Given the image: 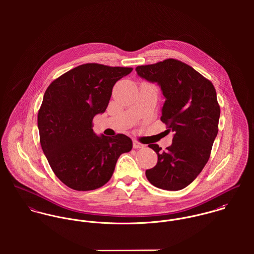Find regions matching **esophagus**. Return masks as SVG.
<instances>
[{
    "mask_svg": "<svg viewBox=\"0 0 254 254\" xmlns=\"http://www.w3.org/2000/svg\"><path fill=\"white\" fill-rule=\"evenodd\" d=\"M133 147L134 148H143V147H145V145L140 143V142H138V141H134L133 142Z\"/></svg>",
    "mask_w": 254,
    "mask_h": 254,
    "instance_id": "obj_1",
    "label": "esophagus"
}]
</instances>
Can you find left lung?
Returning <instances> with one entry per match:
<instances>
[{
  "label": "left lung",
  "mask_w": 254,
  "mask_h": 254,
  "mask_svg": "<svg viewBox=\"0 0 254 254\" xmlns=\"http://www.w3.org/2000/svg\"><path fill=\"white\" fill-rule=\"evenodd\" d=\"M136 71L161 87L165 103L160 120L174 132L165 150L148 145L158 159L145 176L156 188L179 190L198 176L210 157L220 117L216 90L210 80L175 59L140 65Z\"/></svg>",
  "instance_id": "1"
}]
</instances>
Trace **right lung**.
<instances>
[{
	"label": "right lung",
	"instance_id": "obj_1",
	"mask_svg": "<svg viewBox=\"0 0 254 254\" xmlns=\"http://www.w3.org/2000/svg\"><path fill=\"white\" fill-rule=\"evenodd\" d=\"M132 67L81 64L55 79L38 111L42 149L56 176L75 190H92L111 178L118 157L132 140L93 131V118L108 108L114 84Z\"/></svg>",
	"mask_w": 254,
	"mask_h": 254
}]
</instances>
